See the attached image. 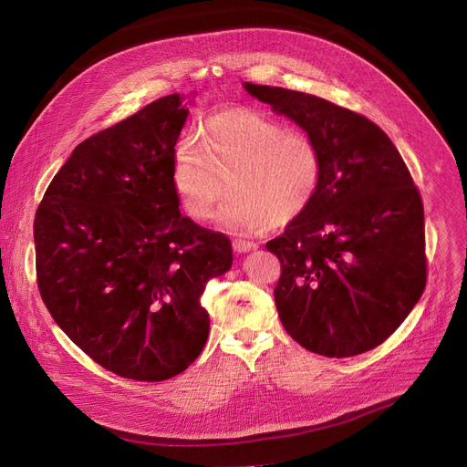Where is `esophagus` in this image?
<instances>
[{
  "label": "esophagus",
  "mask_w": 467,
  "mask_h": 467,
  "mask_svg": "<svg viewBox=\"0 0 467 467\" xmlns=\"http://www.w3.org/2000/svg\"><path fill=\"white\" fill-rule=\"evenodd\" d=\"M232 245H234V251H235V253H247V251L256 249V243L245 241V239H234Z\"/></svg>",
  "instance_id": "esophagus-1"
}]
</instances>
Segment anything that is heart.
I'll return each mask as SVG.
<instances>
[{
    "mask_svg": "<svg viewBox=\"0 0 467 467\" xmlns=\"http://www.w3.org/2000/svg\"><path fill=\"white\" fill-rule=\"evenodd\" d=\"M171 181L193 220L213 216L228 181L232 195L220 220L256 234L288 224L316 202L323 155L304 129L253 109H228L207 121L202 144L193 139L176 144Z\"/></svg>",
    "mask_w": 467,
    "mask_h": 467,
    "instance_id": "1",
    "label": "heart"
}]
</instances>
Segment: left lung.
<instances>
[{"instance_id": "8db88e82", "label": "left lung", "mask_w": 467, "mask_h": 467, "mask_svg": "<svg viewBox=\"0 0 467 467\" xmlns=\"http://www.w3.org/2000/svg\"><path fill=\"white\" fill-rule=\"evenodd\" d=\"M312 135L323 155L316 202L265 243L281 262L279 319L302 348L351 358L388 340L426 288L424 205L386 132L316 95L243 83Z\"/></svg>"}]
</instances>
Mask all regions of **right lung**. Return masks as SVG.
Segmentation results:
<instances>
[{"instance_id": "add662e5", "label": "right lung", "mask_w": 467, "mask_h": 467, "mask_svg": "<svg viewBox=\"0 0 467 467\" xmlns=\"http://www.w3.org/2000/svg\"><path fill=\"white\" fill-rule=\"evenodd\" d=\"M188 118L150 102L76 146L36 213V275L57 325L123 379L161 382L209 338L202 295L232 265L230 239L181 214L171 169Z\"/></svg>"}]
</instances>
